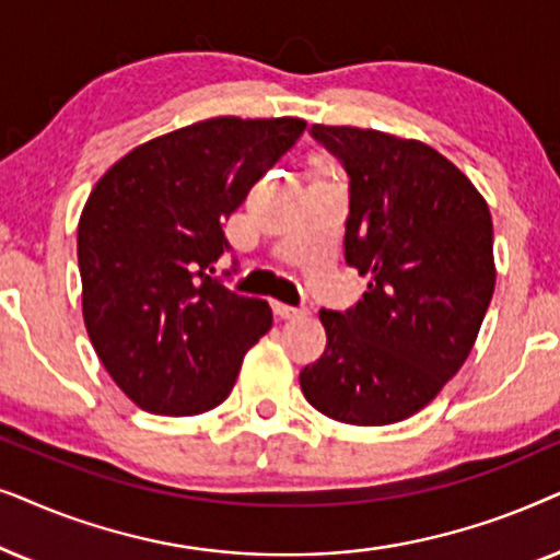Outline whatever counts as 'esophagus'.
I'll return each instance as SVG.
<instances>
[{
  "label": "esophagus",
  "mask_w": 560,
  "mask_h": 560,
  "mask_svg": "<svg viewBox=\"0 0 560 560\" xmlns=\"http://www.w3.org/2000/svg\"><path fill=\"white\" fill-rule=\"evenodd\" d=\"M273 315L279 317V319H300V317L307 315V310H302V307H289V304H279V302H276V304H273Z\"/></svg>",
  "instance_id": "esophagus-1"
}]
</instances>
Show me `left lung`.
<instances>
[{
	"mask_svg": "<svg viewBox=\"0 0 560 560\" xmlns=\"http://www.w3.org/2000/svg\"><path fill=\"white\" fill-rule=\"evenodd\" d=\"M348 174L346 260L369 292L323 310L327 348L300 384L319 412L392 424L438 397L471 353L494 294V228L448 159L378 130L312 125Z\"/></svg>",
	"mask_w": 560,
	"mask_h": 560,
	"instance_id": "left-lung-1",
	"label": "left lung"
}]
</instances>
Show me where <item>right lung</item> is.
<instances>
[{
  "label": "right lung",
  "instance_id": "1",
  "mask_svg": "<svg viewBox=\"0 0 560 560\" xmlns=\"http://www.w3.org/2000/svg\"><path fill=\"white\" fill-rule=\"evenodd\" d=\"M296 117H214L148 140L89 194L79 220L84 323L115 384L153 415H202L271 330L266 302L222 284L225 222L302 138ZM235 264V260H233Z\"/></svg>",
  "mask_w": 560,
  "mask_h": 560
}]
</instances>
